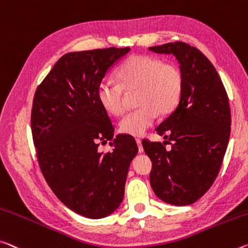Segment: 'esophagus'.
Masks as SVG:
<instances>
[{
  "label": "esophagus",
  "instance_id": "esophagus-1",
  "mask_svg": "<svg viewBox=\"0 0 248 248\" xmlns=\"http://www.w3.org/2000/svg\"><path fill=\"white\" fill-rule=\"evenodd\" d=\"M136 142L137 144H138V150L140 153L143 152V147H142V141H141L140 139H136Z\"/></svg>",
  "mask_w": 248,
  "mask_h": 248
}]
</instances>
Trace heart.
Wrapping results in <instances>:
<instances>
[{
    "label": "heart",
    "instance_id": "heart-1",
    "mask_svg": "<svg viewBox=\"0 0 248 248\" xmlns=\"http://www.w3.org/2000/svg\"><path fill=\"white\" fill-rule=\"evenodd\" d=\"M120 82L105 80L98 87V100L106 111L119 116L125 110V92H139V109L121 119L120 131L139 137L155 124L158 113L168 115L178 106L184 87L181 69L149 55H133L118 70Z\"/></svg>",
    "mask_w": 248,
    "mask_h": 248
}]
</instances>
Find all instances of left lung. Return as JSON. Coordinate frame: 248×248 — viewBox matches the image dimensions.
<instances>
[{
  "mask_svg": "<svg viewBox=\"0 0 248 248\" xmlns=\"http://www.w3.org/2000/svg\"><path fill=\"white\" fill-rule=\"evenodd\" d=\"M149 50L173 55L184 78L178 106L155 129L171 150L142 141L152 161L151 187L163 202L188 205L209 190L221 169L231 133L229 98L215 67L195 47L175 42Z\"/></svg>",
  "mask_w": 248,
  "mask_h": 248,
  "instance_id": "left-lung-1",
  "label": "left lung"
}]
</instances>
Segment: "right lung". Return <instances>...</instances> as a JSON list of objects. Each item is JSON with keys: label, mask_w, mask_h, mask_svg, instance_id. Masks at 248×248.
<instances>
[{"label": "right lung", "mask_w": 248, "mask_h": 248, "mask_svg": "<svg viewBox=\"0 0 248 248\" xmlns=\"http://www.w3.org/2000/svg\"><path fill=\"white\" fill-rule=\"evenodd\" d=\"M129 47L65 54L38 86L31 117L46 182L66 206L88 218L113 213L124 200L129 167L138 153L131 136L118 135L98 100L105 75ZM112 140L99 153L97 141Z\"/></svg>", "instance_id": "add662e5"}]
</instances>
